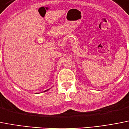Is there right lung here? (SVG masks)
Segmentation results:
<instances>
[{"label":"right lung","mask_w":129,"mask_h":129,"mask_svg":"<svg viewBox=\"0 0 129 129\" xmlns=\"http://www.w3.org/2000/svg\"><path fill=\"white\" fill-rule=\"evenodd\" d=\"M49 89H47V90H45V91H48V90H49Z\"/></svg>","instance_id":"add662e5"}]
</instances>
